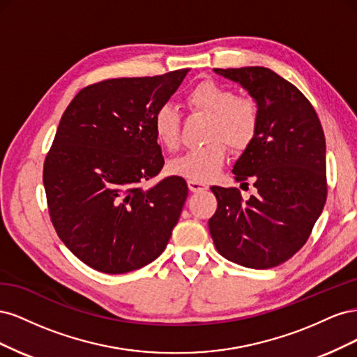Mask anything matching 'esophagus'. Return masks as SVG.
<instances>
[{"mask_svg":"<svg viewBox=\"0 0 357 357\" xmlns=\"http://www.w3.org/2000/svg\"><path fill=\"white\" fill-rule=\"evenodd\" d=\"M188 186L192 192H202V190H207L208 185L204 181H197V180H189L188 181Z\"/></svg>","mask_w":357,"mask_h":357,"instance_id":"1","label":"esophagus"}]
</instances>
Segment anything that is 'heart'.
I'll use <instances>...</instances> for the list:
<instances>
[{
    "mask_svg": "<svg viewBox=\"0 0 357 357\" xmlns=\"http://www.w3.org/2000/svg\"><path fill=\"white\" fill-rule=\"evenodd\" d=\"M186 102L193 112L210 114L207 138L213 142L172 159L168 169L181 178L207 181L218 176L225 165V143L234 150L245 149L252 143L259 123L257 107L252 100L235 96L232 89L211 80L193 86L186 95ZM180 125L176 107L160 105L153 116V132L159 144L168 150L177 149Z\"/></svg>",
    "mask_w": 357,
    "mask_h": 357,
    "instance_id": "heart-1",
    "label": "heart"
}]
</instances>
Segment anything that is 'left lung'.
Wrapping results in <instances>:
<instances>
[{
    "instance_id": "left-lung-1",
    "label": "left lung",
    "mask_w": 357,
    "mask_h": 357,
    "mask_svg": "<svg viewBox=\"0 0 357 357\" xmlns=\"http://www.w3.org/2000/svg\"><path fill=\"white\" fill-rule=\"evenodd\" d=\"M256 101L259 123L235 162L236 181H253L248 199L213 186L218 210L208 220L218 252L231 262L268 269L304 245L328 195L326 142L314 107L296 86L265 67L214 68Z\"/></svg>"
}]
</instances>
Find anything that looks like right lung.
Instances as JSON below:
<instances>
[{
  "instance_id": "right-lung-1",
  "label": "right lung",
  "mask_w": 357,
  "mask_h": 357,
  "mask_svg": "<svg viewBox=\"0 0 357 357\" xmlns=\"http://www.w3.org/2000/svg\"><path fill=\"white\" fill-rule=\"evenodd\" d=\"M189 70L86 86L63 112L43 167L50 220L83 264L105 274L165 250L188 198L185 178L144 183L164 167L153 116Z\"/></svg>"
}]
</instances>
